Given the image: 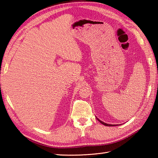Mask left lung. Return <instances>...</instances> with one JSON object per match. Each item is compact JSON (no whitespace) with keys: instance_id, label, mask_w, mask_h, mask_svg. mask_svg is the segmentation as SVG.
<instances>
[{"instance_id":"1","label":"left lung","mask_w":158,"mask_h":158,"mask_svg":"<svg viewBox=\"0 0 158 158\" xmlns=\"http://www.w3.org/2000/svg\"><path fill=\"white\" fill-rule=\"evenodd\" d=\"M97 119H98L99 122L101 123L102 124H103V125H105V126H115V125H111V124H108V123H105V122H102V121H100V119H98V118H97Z\"/></svg>"}]
</instances>
